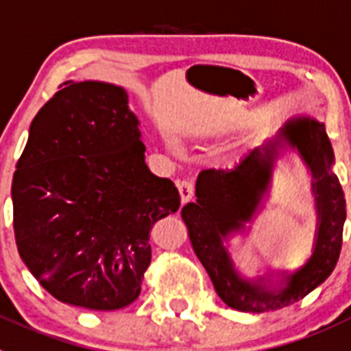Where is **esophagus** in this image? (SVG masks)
<instances>
[{
  "instance_id": "obj_1",
  "label": "esophagus",
  "mask_w": 351,
  "mask_h": 351,
  "mask_svg": "<svg viewBox=\"0 0 351 351\" xmlns=\"http://www.w3.org/2000/svg\"><path fill=\"white\" fill-rule=\"evenodd\" d=\"M194 191H195V185L194 182H191V180H182V182H178V192H180V197H182V204H187L189 201H192V197H194Z\"/></svg>"
}]
</instances>
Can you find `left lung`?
<instances>
[{
  "instance_id": "1",
  "label": "left lung",
  "mask_w": 351,
  "mask_h": 351,
  "mask_svg": "<svg viewBox=\"0 0 351 351\" xmlns=\"http://www.w3.org/2000/svg\"><path fill=\"white\" fill-rule=\"evenodd\" d=\"M283 136L298 147L317 178L315 189L320 227L313 257L289 278V285L282 292H266L258 285L241 280L222 245V238L250 220L261 203L271 178L273 147L255 148L234 168L201 173L195 183V203L182 208V219L187 223L195 255L210 274L219 298L238 311H274L306 298L330 276L341 254L346 201L339 180L330 171L334 154L325 125L309 119H298L287 124Z\"/></svg>"
}]
</instances>
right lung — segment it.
<instances>
[{"instance_id": "obj_1", "label": "right lung", "mask_w": 351, "mask_h": 351, "mask_svg": "<svg viewBox=\"0 0 351 351\" xmlns=\"http://www.w3.org/2000/svg\"><path fill=\"white\" fill-rule=\"evenodd\" d=\"M31 122L12 182L17 250L66 304L112 311L138 299L157 220L180 194L145 164L122 87L64 82Z\"/></svg>"}]
</instances>
